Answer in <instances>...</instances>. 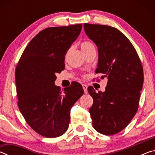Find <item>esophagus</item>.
<instances>
[{
    "mask_svg": "<svg viewBox=\"0 0 155 155\" xmlns=\"http://www.w3.org/2000/svg\"><path fill=\"white\" fill-rule=\"evenodd\" d=\"M82 86H83V88L84 90V92H85V94L87 93V85H86V84H83Z\"/></svg>",
    "mask_w": 155,
    "mask_h": 155,
    "instance_id": "obj_1",
    "label": "esophagus"
}]
</instances>
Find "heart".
<instances>
[{
    "mask_svg": "<svg viewBox=\"0 0 155 155\" xmlns=\"http://www.w3.org/2000/svg\"><path fill=\"white\" fill-rule=\"evenodd\" d=\"M93 46V44L89 41H83L81 43V48L82 49L83 52L87 51L89 48H90L91 46Z\"/></svg>",
    "mask_w": 155,
    "mask_h": 155,
    "instance_id": "heart-1",
    "label": "heart"
}]
</instances>
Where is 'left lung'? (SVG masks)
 Returning <instances> with one entry per match:
<instances>
[{
  "instance_id": "1",
  "label": "left lung",
  "mask_w": 155,
  "mask_h": 155,
  "mask_svg": "<svg viewBox=\"0 0 155 155\" xmlns=\"http://www.w3.org/2000/svg\"><path fill=\"white\" fill-rule=\"evenodd\" d=\"M84 29L98 47L96 73L108 78L104 92L87 89L94 100L90 109L93 127L101 134H116L137 111L143 82L142 64L134 46L117 28L85 23Z\"/></svg>"
}]
</instances>
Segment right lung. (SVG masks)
<instances>
[{
	"instance_id": "obj_1",
	"label": "right lung",
	"mask_w": 155,
	"mask_h": 155,
	"mask_svg": "<svg viewBox=\"0 0 155 155\" xmlns=\"http://www.w3.org/2000/svg\"><path fill=\"white\" fill-rule=\"evenodd\" d=\"M82 25L49 27L31 40L15 71L18 105L27 124L43 137L62 135L69 127L70 110L84 93L74 82L61 91L54 85L65 68V54L79 35Z\"/></svg>"
}]
</instances>
